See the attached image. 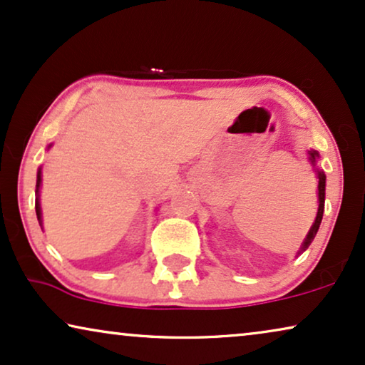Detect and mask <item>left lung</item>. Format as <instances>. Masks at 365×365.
<instances>
[{
	"label": "left lung",
	"mask_w": 365,
	"mask_h": 365,
	"mask_svg": "<svg viewBox=\"0 0 365 365\" xmlns=\"http://www.w3.org/2000/svg\"><path fill=\"white\" fill-rule=\"evenodd\" d=\"M319 158V153L317 151H309V159H311L312 164H316V159ZM317 178H319V184H317V189H319V209H317V216H316V221H314L311 231H309L306 241L302 242V247L301 251H306V249L311 246V242L314 241V237H316V234L319 231V226H321V221H322V214H324V201H326V174L322 171H317Z\"/></svg>",
	"instance_id": "1"
}]
</instances>
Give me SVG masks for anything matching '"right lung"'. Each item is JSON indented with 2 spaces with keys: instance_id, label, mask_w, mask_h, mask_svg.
<instances>
[{
  "instance_id": "add662e5",
  "label": "right lung",
  "mask_w": 365,
  "mask_h": 365,
  "mask_svg": "<svg viewBox=\"0 0 365 365\" xmlns=\"http://www.w3.org/2000/svg\"><path fill=\"white\" fill-rule=\"evenodd\" d=\"M39 187H41V168L38 169V179H36V204H34V207H36V216H38V221L41 224V204H39Z\"/></svg>"
}]
</instances>
